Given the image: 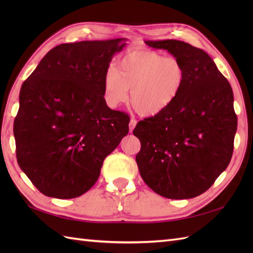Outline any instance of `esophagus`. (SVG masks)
Listing matches in <instances>:
<instances>
[{
	"label": "esophagus",
	"mask_w": 253,
	"mask_h": 253,
	"mask_svg": "<svg viewBox=\"0 0 253 253\" xmlns=\"http://www.w3.org/2000/svg\"><path fill=\"white\" fill-rule=\"evenodd\" d=\"M136 125H137V121L135 120V119H131L129 120V124H128V128H129V132H133V129H134V127L136 126Z\"/></svg>",
	"instance_id": "obj_1"
}]
</instances>
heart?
Segmentation results:
<instances>
[{
	"instance_id": "b5f03b06",
	"label": "heart",
	"mask_w": 253,
	"mask_h": 253,
	"mask_svg": "<svg viewBox=\"0 0 253 253\" xmlns=\"http://www.w3.org/2000/svg\"><path fill=\"white\" fill-rule=\"evenodd\" d=\"M186 71L178 59L164 57L150 49L134 50L122 57L117 70L111 67L104 77V99L111 108L126 101L141 116L164 113L180 95Z\"/></svg>"
}]
</instances>
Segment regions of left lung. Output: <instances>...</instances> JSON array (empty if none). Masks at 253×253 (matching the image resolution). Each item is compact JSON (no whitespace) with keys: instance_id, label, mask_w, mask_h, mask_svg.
Here are the masks:
<instances>
[{"instance_id":"8db88e82","label":"left lung","mask_w":253,"mask_h":253,"mask_svg":"<svg viewBox=\"0 0 253 253\" xmlns=\"http://www.w3.org/2000/svg\"><path fill=\"white\" fill-rule=\"evenodd\" d=\"M144 42L178 59L186 81L170 108L137 124L133 134L141 149L136 163L157 194L193 198L206 192L231 160L237 126L233 91L203 49L178 40Z\"/></svg>"}]
</instances>
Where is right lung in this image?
Segmentation results:
<instances>
[{
	"mask_svg": "<svg viewBox=\"0 0 253 253\" xmlns=\"http://www.w3.org/2000/svg\"><path fill=\"white\" fill-rule=\"evenodd\" d=\"M126 41L60 44L22 84L13 124L17 159L44 195L67 200L85 193L127 135L128 116L111 110L103 97L110 62Z\"/></svg>",
	"mask_w": 253,
	"mask_h": 253,
	"instance_id": "obj_1",
	"label": "right lung"
}]
</instances>
